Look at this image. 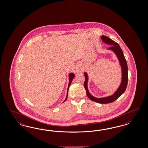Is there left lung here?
Listing matches in <instances>:
<instances>
[{
    "label": "left lung",
    "mask_w": 148,
    "mask_h": 148,
    "mask_svg": "<svg viewBox=\"0 0 148 148\" xmlns=\"http://www.w3.org/2000/svg\"><path fill=\"white\" fill-rule=\"evenodd\" d=\"M101 38L104 43L112 45L108 49L112 50L116 55L117 58H118L119 62L121 66V72H122L121 84L116 91L112 95L108 96L107 97L101 98H95L90 94L88 91V87H87V82L88 80V77L87 74L85 72L84 74L85 77V81L84 82V87L86 90V94L87 97L91 100L100 103H111L114 101L125 91L126 87L127 85V81H128V68H127V62L123 54V52L119 45L107 36H101Z\"/></svg>",
    "instance_id": "8db88e82"
}]
</instances>
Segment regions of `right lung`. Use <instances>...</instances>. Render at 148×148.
<instances>
[{"label": "right lung", "instance_id": "add662e5", "mask_svg": "<svg viewBox=\"0 0 148 148\" xmlns=\"http://www.w3.org/2000/svg\"><path fill=\"white\" fill-rule=\"evenodd\" d=\"M74 77H75V75H74V74L73 73H70V74H69V84H68V86L67 93V96H66V98L65 99L64 102V101L67 100V99L68 93L69 88V86L71 85V83H72V80H73V78H74Z\"/></svg>", "mask_w": 148, "mask_h": 148}]
</instances>
